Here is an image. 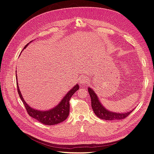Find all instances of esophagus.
Here are the masks:
<instances>
[{
	"instance_id": "obj_1",
	"label": "esophagus",
	"mask_w": 154,
	"mask_h": 154,
	"mask_svg": "<svg viewBox=\"0 0 154 154\" xmlns=\"http://www.w3.org/2000/svg\"><path fill=\"white\" fill-rule=\"evenodd\" d=\"M88 82V78L86 76H82L81 78V83L85 84V83H87Z\"/></svg>"
}]
</instances>
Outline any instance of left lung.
Returning <instances> with one entry per match:
<instances>
[{"label":"left lung","mask_w":154,"mask_h":154,"mask_svg":"<svg viewBox=\"0 0 154 154\" xmlns=\"http://www.w3.org/2000/svg\"><path fill=\"white\" fill-rule=\"evenodd\" d=\"M88 91L90 94L91 99V106L94 114L99 118L105 120H119L125 118L134 110H130L124 113L114 112L110 111L106 109L105 107L101 104L98 97H97L96 92L92 88L88 87Z\"/></svg>","instance_id":"8db88e82"}]
</instances>
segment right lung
I'll use <instances>...</instances> for the list:
<instances>
[{
	"label": "right lung",
	"mask_w": 154,
	"mask_h": 154,
	"mask_svg": "<svg viewBox=\"0 0 154 154\" xmlns=\"http://www.w3.org/2000/svg\"><path fill=\"white\" fill-rule=\"evenodd\" d=\"M28 44H27L24 49H25L27 46L28 45ZM16 77L17 82L18 78L17 74ZM79 88H80L79 85L76 84L72 88H71V90H70L66 95L64 96L63 99L60 101V103L57 106L53 107V108L48 110H40L32 108V107H31L28 104H27V103L24 99V97H22L17 82L18 93V94H19V96L21 100L22 101L23 103H24L26 107L27 113H28L29 115L31 116L32 118L36 119V120H38L39 122L46 125H57L63 122V121H65L67 118L69 114L70 110V98H71L72 96L74 94V92H76L79 89Z\"/></svg>",
	"instance_id": "add662e5"
}]
</instances>
